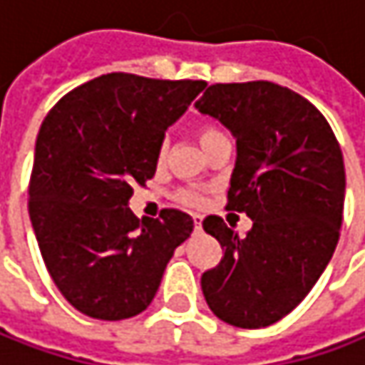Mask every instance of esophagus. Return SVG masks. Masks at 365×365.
<instances>
[{
	"mask_svg": "<svg viewBox=\"0 0 365 365\" xmlns=\"http://www.w3.org/2000/svg\"><path fill=\"white\" fill-rule=\"evenodd\" d=\"M193 224H195V230L197 232H201V218H193Z\"/></svg>",
	"mask_w": 365,
	"mask_h": 365,
	"instance_id": "34e87169",
	"label": "esophagus"
}]
</instances>
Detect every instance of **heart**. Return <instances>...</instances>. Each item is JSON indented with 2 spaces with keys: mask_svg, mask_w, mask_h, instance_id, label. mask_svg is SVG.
Returning a JSON list of instances; mask_svg holds the SVG:
<instances>
[{
  "mask_svg": "<svg viewBox=\"0 0 365 365\" xmlns=\"http://www.w3.org/2000/svg\"><path fill=\"white\" fill-rule=\"evenodd\" d=\"M197 137H199V143H201V147L205 149L207 145L214 143L216 139H220V137H224V135L218 133L216 128H212V126H203V128H199ZM166 153H168V143H166V141H162L160 149H158V162H160V164L166 160ZM178 201H180V203H185V205H193V207H197V205H201L203 197L199 195L197 191H193V189H182V191H178Z\"/></svg>",
  "mask_w": 365,
  "mask_h": 365,
  "instance_id": "b5f03b06",
  "label": "heart"
}]
</instances>
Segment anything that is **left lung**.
<instances>
[{
	"label": "left lung",
	"mask_w": 365,
	"mask_h": 365,
	"mask_svg": "<svg viewBox=\"0 0 365 365\" xmlns=\"http://www.w3.org/2000/svg\"><path fill=\"white\" fill-rule=\"evenodd\" d=\"M195 108L237 139L226 207L253 220L245 239L216 216L203 220L224 251L201 276L203 297L226 324L264 328L305 299L334 253L343 153L316 106L268 81L212 85Z\"/></svg>",
	"instance_id": "8db88e82"
}]
</instances>
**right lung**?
Here are the masks:
<instances>
[{"label": "right lung", "mask_w": 365, "mask_h": 365, "mask_svg": "<svg viewBox=\"0 0 365 365\" xmlns=\"http://www.w3.org/2000/svg\"><path fill=\"white\" fill-rule=\"evenodd\" d=\"M203 81L124 72L66 93L37 135L29 214L43 262L70 305L97 320H124L153 301L193 218L164 210L137 218L128 199L158 168L170 126Z\"/></svg>", "instance_id": "right-lung-1"}]
</instances>
